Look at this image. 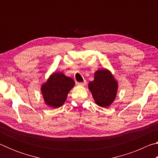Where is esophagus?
Listing matches in <instances>:
<instances>
[{
    "label": "esophagus",
    "mask_w": 158,
    "mask_h": 158,
    "mask_svg": "<svg viewBox=\"0 0 158 158\" xmlns=\"http://www.w3.org/2000/svg\"><path fill=\"white\" fill-rule=\"evenodd\" d=\"M78 85H85V84H86V81H84V82H79L78 84H77Z\"/></svg>",
    "instance_id": "1"
}]
</instances>
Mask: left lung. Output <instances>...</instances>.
I'll return each instance as SVG.
<instances>
[{
	"label": "left lung",
	"instance_id": "left-lung-1",
	"mask_svg": "<svg viewBox=\"0 0 158 158\" xmlns=\"http://www.w3.org/2000/svg\"><path fill=\"white\" fill-rule=\"evenodd\" d=\"M89 89L98 105L106 107L115 100L118 83L107 69H100L95 73L94 80L89 83Z\"/></svg>",
	"mask_w": 158,
	"mask_h": 158
}]
</instances>
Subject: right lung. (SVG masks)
Masks as SVG:
<instances>
[{
	"instance_id": "right-lung-1",
	"label": "right lung",
	"mask_w": 158,
	"mask_h": 158,
	"mask_svg": "<svg viewBox=\"0 0 158 158\" xmlns=\"http://www.w3.org/2000/svg\"><path fill=\"white\" fill-rule=\"evenodd\" d=\"M74 84L73 79L62 73H53L41 88L45 103L53 108L62 106Z\"/></svg>"
}]
</instances>
